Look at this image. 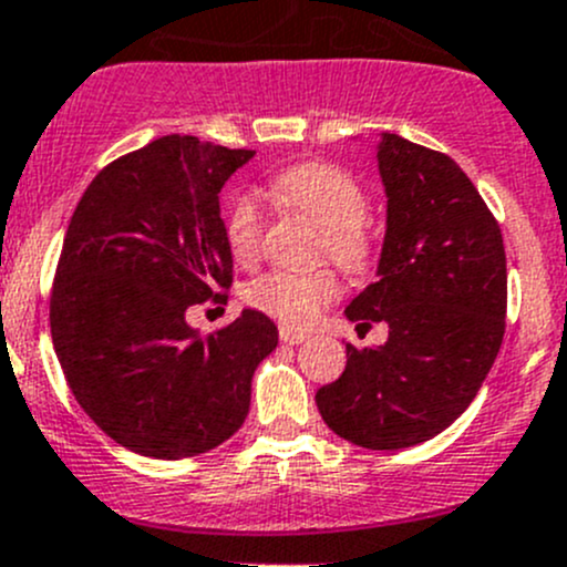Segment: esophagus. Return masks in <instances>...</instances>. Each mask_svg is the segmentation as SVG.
<instances>
[{
    "instance_id": "1",
    "label": "esophagus",
    "mask_w": 567,
    "mask_h": 567,
    "mask_svg": "<svg viewBox=\"0 0 567 567\" xmlns=\"http://www.w3.org/2000/svg\"><path fill=\"white\" fill-rule=\"evenodd\" d=\"M278 336H281V341L284 343H289V347H297V343H302L306 341V332H300V330H295V327H286V324H281V330H278Z\"/></svg>"
}]
</instances>
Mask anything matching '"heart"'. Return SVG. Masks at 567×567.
Here are the masks:
<instances>
[{"label":"heart","mask_w":567,"mask_h":567,"mask_svg":"<svg viewBox=\"0 0 567 567\" xmlns=\"http://www.w3.org/2000/svg\"><path fill=\"white\" fill-rule=\"evenodd\" d=\"M284 207L306 215L322 229V254L347 272H363L373 259V237L365 226L369 198L363 185L332 163H297L270 183ZM226 245L240 265H254L261 254L265 215L250 196H237L226 209ZM338 284L330 270H270L254 278L245 300L256 311L289 327H306L336 300Z\"/></svg>","instance_id":"1"}]
</instances>
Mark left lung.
<instances>
[{"label":"left lung","instance_id":"left-lung-1","mask_svg":"<svg viewBox=\"0 0 567 567\" xmlns=\"http://www.w3.org/2000/svg\"><path fill=\"white\" fill-rule=\"evenodd\" d=\"M388 196L377 281L349 322H388L384 347H347V369L317 390L338 436L369 451L420 445L458 417L502 347L507 267L499 224L453 157L382 133Z\"/></svg>","mask_w":567,"mask_h":567}]
</instances>
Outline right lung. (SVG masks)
<instances>
[{"label":"right lung","mask_w":567,"mask_h":567,"mask_svg":"<svg viewBox=\"0 0 567 567\" xmlns=\"http://www.w3.org/2000/svg\"><path fill=\"white\" fill-rule=\"evenodd\" d=\"M254 155L155 138L109 163L70 218L51 289L56 358L97 429L147 458L229 440L256 365L278 347V327L254 308L213 336L185 319L198 302H226L235 265L218 194Z\"/></svg>","instance_id":"obj_1"}]
</instances>
